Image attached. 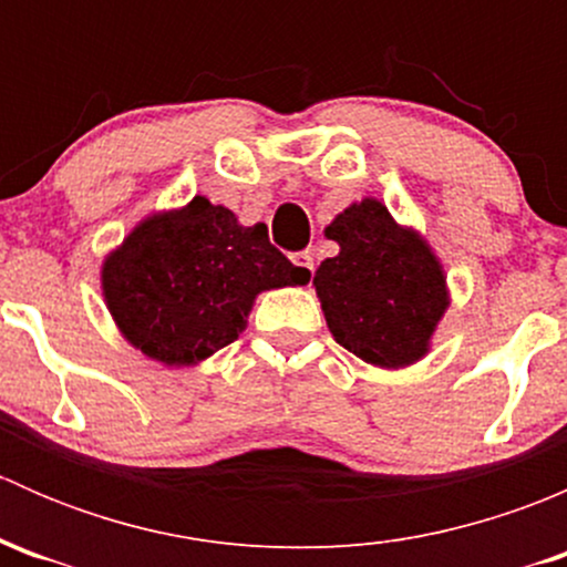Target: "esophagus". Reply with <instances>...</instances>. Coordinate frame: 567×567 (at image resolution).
<instances>
[{"label": "esophagus", "instance_id": "34e87169", "mask_svg": "<svg viewBox=\"0 0 567 567\" xmlns=\"http://www.w3.org/2000/svg\"><path fill=\"white\" fill-rule=\"evenodd\" d=\"M290 260H293V266H299V271H305L307 277L316 271V257H312V251H296Z\"/></svg>", "mask_w": 567, "mask_h": 567}]
</instances>
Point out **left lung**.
<instances>
[{
  "mask_svg": "<svg viewBox=\"0 0 567 567\" xmlns=\"http://www.w3.org/2000/svg\"><path fill=\"white\" fill-rule=\"evenodd\" d=\"M323 236L340 247L312 279L331 337L381 370L425 359L450 310L447 274L427 238L375 197L340 210Z\"/></svg>",
  "mask_w": 567,
  "mask_h": 567,
  "instance_id": "1",
  "label": "left lung"
}]
</instances>
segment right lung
<instances>
[{
  "label": "right lung",
  "mask_w": 567,
  "mask_h": 567,
  "mask_svg": "<svg viewBox=\"0 0 567 567\" xmlns=\"http://www.w3.org/2000/svg\"><path fill=\"white\" fill-rule=\"evenodd\" d=\"M307 282L266 225H241L203 194L147 214L101 262V293L123 340L177 370L238 340L257 296Z\"/></svg>",
  "instance_id": "obj_1"
}]
</instances>
